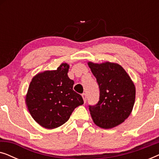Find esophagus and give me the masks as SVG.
<instances>
[{
    "label": "esophagus",
    "mask_w": 159,
    "mask_h": 159,
    "mask_svg": "<svg viewBox=\"0 0 159 159\" xmlns=\"http://www.w3.org/2000/svg\"><path fill=\"white\" fill-rule=\"evenodd\" d=\"M82 98H83L84 101V102H86V101H87V95H86L85 93H82Z\"/></svg>",
    "instance_id": "34e87169"
}]
</instances>
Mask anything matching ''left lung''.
I'll use <instances>...</instances> for the list:
<instances>
[{
  "label": "left lung",
  "mask_w": 159,
  "mask_h": 159,
  "mask_svg": "<svg viewBox=\"0 0 159 159\" xmlns=\"http://www.w3.org/2000/svg\"><path fill=\"white\" fill-rule=\"evenodd\" d=\"M98 84L99 101L89 106L94 123L103 129L120 125L131 114L135 100V87L120 65L114 63H88Z\"/></svg>",
  "instance_id": "obj_1"
}]
</instances>
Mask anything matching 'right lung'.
Instances as JSON below:
<instances>
[{"label":"right lung","mask_w":159,"mask_h":159,"mask_svg":"<svg viewBox=\"0 0 159 159\" xmlns=\"http://www.w3.org/2000/svg\"><path fill=\"white\" fill-rule=\"evenodd\" d=\"M69 66L61 64L56 70L45 71L32 78L26 96L28 110L42 127L53 129L68 121L75 108L84 103L73 90L75 82L67 75Z\"/></svg>","instance_id":"right-lung-1"}]
</instances>
